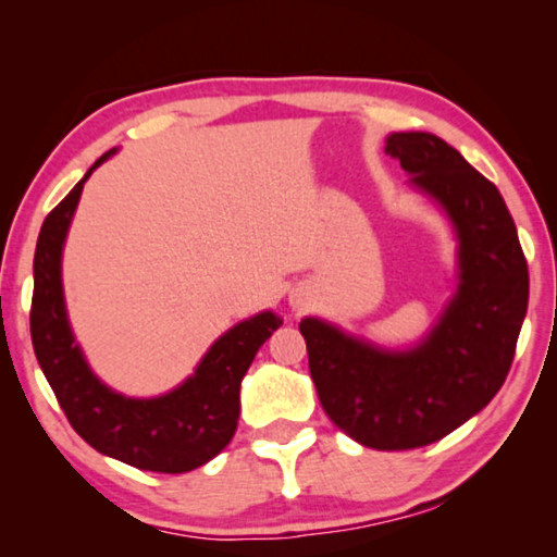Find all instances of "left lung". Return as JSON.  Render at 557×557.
Wrapping results in <instances>:
<instances>
[{
	"instance_id": "left-lung-1",
	"label": "left lung",
	"mask_w": 557,
	"mask_h": 557,
	"mask_svg": "<svg viewBox=\"0 0 557 557\" xmlns=\"http://www.w3.org/2000/svg\"><path fill=\"white\" fill-rule=\"evenodd\" d=\"M385 154L455 223L457 295L412 351H381L319 319L299 332L329 420L363 447L395 451L449 435L502 388L528 307V262L498 188L445 139L395 132Z\"/></svg>"
}]
</instances>
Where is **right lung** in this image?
Wrapping results in <instances>:
<instances>
[{
  "instance_id": "right-lung-1",
  "label": "right lung",
  "mask_w": 557,
  "mask_h": 557,
  "mask_svg": "<svg viewBox=\"0 0 557 557\" xmlns=\"http://www.w3.org/2000/svg\"><path fill=\"white\" fill-rule=\"evenodd\" d=\"M110 154L88 169L41 225L29 314L34 351L71 428L92 449L145 471L184 474L213 459L235 435L243 375L282 319L262 312L233 326L211 346L191 379L162 398L132 400L106 388L90 373L65 319L61 250L83 184Z\"/></svg>"
}]
</instances>
